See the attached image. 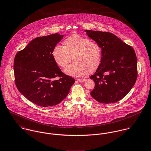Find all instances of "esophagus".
Here are the masks:
<instances>
[{"label": "esophagus", "instance_id": "esophagus-1", "mask_svg": "<svg viewBox=\"0 0 151 151\" xmlns=\"http://www.w3.org/2000/svg\"><path fill=\"white\" fill-rule=\"evenodd\" d=\"M77 81H78L79 82H83L85 81V79H77Z\"/></svg>", "mask_w": 151, "mask_h": 151}]
</instances>
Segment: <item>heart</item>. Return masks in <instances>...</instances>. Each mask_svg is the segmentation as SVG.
<instances>
[{"mask_svg":"<svg viewBox=\"0 0 151 151\" xmlns=\"http://www.w3.org/2000/svg\"><path fill=\"white\" fill-rule=\"evenodd\" d=\"M51 54L56 64L63 69L67 68L72 58L74 62L67 68L65 73L74 77L96 71L102 57L101 48L97 43L75 34L64 40L63 47L55 46Z\"/></svg>","mask_w":151,"mask_h":151,"instance_id":"b5f03b06","label":"heart"}]
</instances>
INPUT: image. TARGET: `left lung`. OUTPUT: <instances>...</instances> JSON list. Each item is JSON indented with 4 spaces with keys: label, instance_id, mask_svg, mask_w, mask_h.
<instances>
[{
    "label": "left lung",
    "instance_id": "obj_1",
    "mask_svg": "<svg viewBox=\"0 0 151 151\" xmlns=\"http://www.w3.org/2000/svg\"><path fill=\"white\" fill-rule=\"evenodd\" d=\"M85 31L102 51L100 65L90 76L95 82L91 97L104 104L120 100L131 90L137 78V60L133 48L110 32Z\"/></svg>",
    "mask_w": 151,
    "mask_h": 151
}]
</instances>
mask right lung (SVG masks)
Masks as SVG:
<instances>
[{
	"label": "right lung",
	"instance_id": "1",
	"mask_svg": "<svg viewBox=\"0 0 151 151\" xmlns=\"http://www.w3.org/2000/svg\"><path fill=\"white\" fill-rule=\"evenodd\" d=\"M63 37L58 34L37 37L15 56L17 88L25 98L38 106L48 107L60 103L75 82L62 72L52 56V49ZM56 77L60 79L54 80Z\"/></svg>",
	"mask_w": 151,
	"mask_h": 151
}]
</instances>
